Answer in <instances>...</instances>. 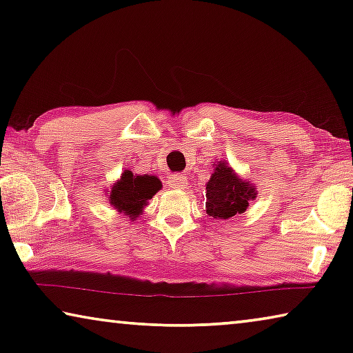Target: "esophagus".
<instances>
[{
  "mask_svg": "<svg viewBox=\"0 0 353 353\" xmlns=\"http://www.w3.org/2000/svg\"><path fill=\"white\" fill-rule=\"evenodd\" d=\"M187 177H185L183 174H174L172 176L170 181H168V187H171V188H179V190H182V188H185L187 187Z\"/></svg>",
  "mask_w": 353,
  "mask_h": 353,
  "instance_id": "1",
  "label": "esophagus"
}]
</instances>
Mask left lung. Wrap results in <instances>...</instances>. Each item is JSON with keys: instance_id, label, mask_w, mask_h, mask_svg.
I'll return each instance as SVG.
<instances>
[{"instance_id": "1", "label": "left lung", "mask_w": 353, "mask_h": 353, "mask_svg": "<svg viewBox=\"0 0 353 353\" xmlns=\"http://www.w3.org/2000/svg\"><path fill=\"white\" fill-rule=\"evenodd\" d=\"M256 198V190L249 181H243L225 162L214 165V171L205 188V212L216 219H230L248 210L249 202Z\"/></svg>"}]
</instances>
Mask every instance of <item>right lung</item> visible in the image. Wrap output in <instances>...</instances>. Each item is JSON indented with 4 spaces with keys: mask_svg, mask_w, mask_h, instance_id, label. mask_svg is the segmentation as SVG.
<instances>
[{
    "mask_svg": "<svg viewBox=\"0 0 353 353\" xmlns=\"http://www.w3.org/2000/svg\"><path fill=\"white\" fill-rule=\"evenodd\" d=\"M162 190V182L159 177L151 174L135 176L132 171L126 170L113 183L110 191H107L110 205L117 212L123 213L130 221H134L143 213V208L148 205V201Z\"/></svg>",
    "mask_w": 353,
    "mask_h": 353,
    "instance_id": "1",
    "label": "right lung"
}]
</instances>
